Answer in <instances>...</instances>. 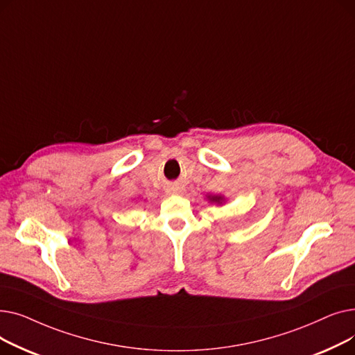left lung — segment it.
I'll use <instances>...</instances> for the list:
<instances>
[{"instance_id":"8db88e82","label":"left lung","mask_w":355,"mask_h":355,"mask_svg":"<svg viewBox=\"0 0 355 355\" xmlns=\"http://www.w3.org/2000/svg\"><path fill=\"white\" fill-rule=\"evenodd\" d=\"M223 200V197H218V196H211L210 197V201H213V202H220Z\"/></svg>"}]
</instances>
